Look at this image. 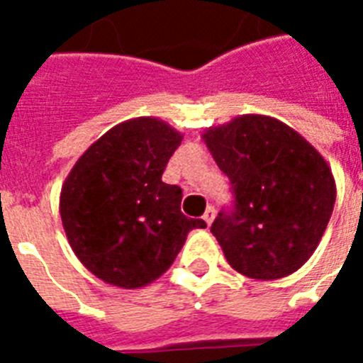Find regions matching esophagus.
<instances>
[{"mask_svg": "<svg viewBox=\"0 0 363 363\" xmlns=\"http://www.w3.org/2000/svg\"><path fill=\"white\" fill-rule=\"evenodd\" d=\"M215 216H216L215 207H207V211H205V215H203V220L207 222V226H211V224H213V220H215Z\"/></svg>", "mask_w": 363, "mask_h": 363, "instance_id": "34e87169", "label": "esophagus"}]
</instances>
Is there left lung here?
<instances>
[{
  "instance_id": "left-lung-1",
  "label": "left lung",
  "mask_w": 363,
  "mask_h": 363,
  "mask_svg": "<svg viewBox=\"0 0 363 363\" xmlns=\"http://www.w3.org/2000/svg\"><path fill=\"white\" fill-rule=\"evenodd\" d=\"M201 137L235 198L211 226L228 264L259 281L292 275L333 213L332 167L298 131L265 115L235 116Z\"/></svg>"
}]
</instances>
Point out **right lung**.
Segmentation results:
<instances>
[{
    "instance_id": "1",
    "label": "right lung",
    "mask_w": 363,
    "mask_h": 363,
    "mask_svg": "<svg viewBox=\"0 0 363 363\" xmlns=\"http://www.w3.org/2000/svg\"><path fill=\"white\" fill-rule=\"evenodd\" d=\"M182 133L152 116L121 122L92 143L62 184L60 216L82 265L107 284L141 288L169 269L199 218L162 181Z\"/></svg>"
}]
</instances>
